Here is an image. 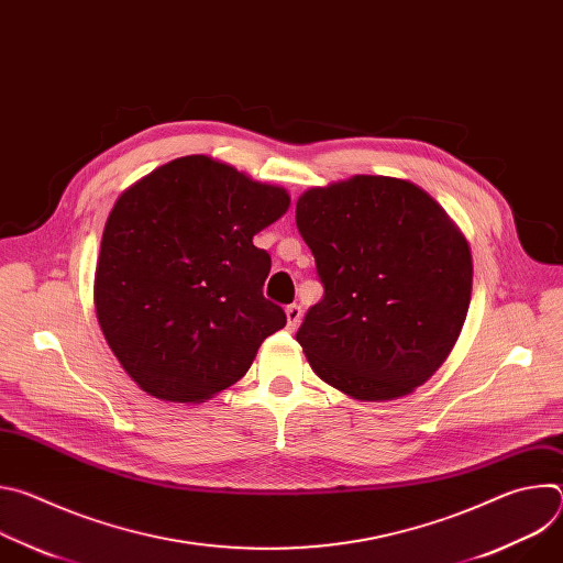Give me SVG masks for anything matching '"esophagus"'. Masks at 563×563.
Listing matches in <instances>:
<instances>
[{"instance_id":"1","label":"esophagus","mask_w":563,"mask_h":563,"mask_svg":"<svg viewBox=\"0 0 563 563\" xmlns=\"http://www.w3.org/2000/svg\"><path fill=\"white\" fill-rule=\"evenodd\" d=\"M285 313H287V328L294 332V330L300 325V318H302V307H300V305H296V302H291V305H287Z\"/></svg>"}]
</instances>
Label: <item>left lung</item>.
<instances>
[{"label":"left lung","mask_w":563,"mask_h":563,"mask_svg":"<svg viewBox=\"0 0 563 563\" xmlns=\"http://www.w3.org/2000/svg\"><path fill=\"white\" fill-rule=\"evenodd\" d=\"M323 300L296 334L311 369L358 400L423 385L452 352L472 294L467 240L421 187L354 176L296 202Z\"/></svg>","instance_id":"left-lung-1"}]
</instances>
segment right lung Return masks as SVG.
Returning <instances> with one entry per match:
<instances>
[{"instance_id":"add662e5","label":"right lung","mask_w":563,"mask_h":563,"mask_svg":"<svg viewBox=\"0 0 563 563\" xmlns=\"http://www.w3.org/2000/svg\"><path fill=\"white\" fill-rule=\"evenodd\" d=\"M289 209L285 189L207 155L157 167L109 213L96 311L126 374L151 396L202 404L243 378L283 330L263 296L272 258L254 235Z\"/></svg>"}]
</instances>
